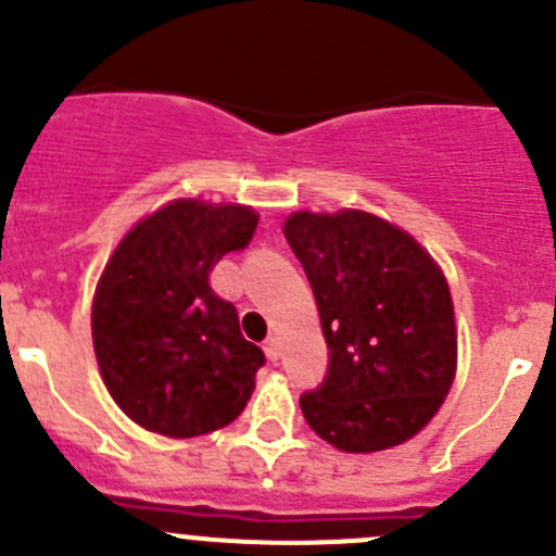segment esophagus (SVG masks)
<instances>
[{
    "instance_id": "1",
    "label": "esophagus",
    "mask_w": 556,
    "mask_h": 556,
    "mask_svg": "<svg viewBox=\"0 0 556 556\" xmlns=\"http://www.w3.org/2000/svg\"><path fill=\"white\" fill-rule=\"evenodd\" d=\"M263 352H266V357L271 363L279 361V355H282V346H279V339L277 336H271V339L263 341Z\"/></svg>"
}]
</instances>
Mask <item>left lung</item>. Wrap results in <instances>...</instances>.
<instances>
[{
    "label": "left lung",
    "mask_w": 556,
    "mask_h": 556,
    "mask_svg": "<svg viewBox=\"0 0 556 556\" xmlns=\"http://www.w3.org/2000/svg\"><path fill=\"white\" fill-rule=\"evenodd\" d=\"M330 350L328 377L301 397L330 446L371 454L406 444L439 414L457 374L444 271L408 231L363 210L285 220Z\"/></svg>",
    "instance_id": "obj_1"
}]
</instances>
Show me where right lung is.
<instances>
[{"label":"right lung","mask_w":556,"mask_h":556,"mask_svg":"<svg viewBox=\"0 0 556 556\" xmlns=\"http://www.w3.org/2000/svg\"><path fill=\"white\" fill-rule=\"evenodd\" d=\"M255 226L252 206L174 199L134 223L106 261L91 306L93 352L106 392L139 428L195 439L244 412L266 357L212 293L210 271Z\"/></svg>","instance_id":"add662e5"}]
</instances>
